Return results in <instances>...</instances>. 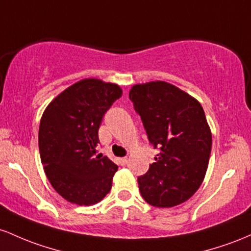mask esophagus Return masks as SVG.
<instances>
[{
    "mask_svg": "<svg viewBox=\"0 0 251 251\" xmlns=\"http://www.w3.org/2000/svg\"><path fill=\"white\" fill-rule=\"evenodd\" d=\"M128 161H129L128 157H122V159H120V163H121V165H122V166L126 165V163H128Z\"/></svg>",
    "mask_w": 251,
    "mask_h": 251,
    "instance_id": "obj_1",
    "label": "esophagus"
}]
</instances>
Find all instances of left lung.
<instances>
[{
  "mask_svg": "<svg viewBox=\"0 0 251 251\" xmlns=\"http://www.w3.org/2000/svg\"><path fill=\"white\" fill-rule=\"evenodd\" d=\"M129 98L149 142L161 151L137 179L141 196L156 207L188 201L205 178L212 146L204 109L192 96L162 80L136 84Z\"/></svg>",
  "mask_w": 251,
  "mask_h": 251,
  "instance_id": "left-lung-1",
  "label": "left lung"
}]
</instances>
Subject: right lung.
Listing matches in <instances>:
<instances>
[{
    "mask_svg": "<svg viewBox=\"0 0 251 251\" xmlns=\"http://www.w3.org/2000/svg\"><path fill=\"white\" fill-rule=\"evenodd\" d=\"M122 96L117 84L86 78L69 86L45 109L39 128V151L53 188L77 205L100 201L112 186L117 166L96 155L103 116Z\"/></svg>",
    "mask_w": 251,
    "mask_h": 251,
    "instance_id": "1",
    "label": "right lung"
}]
</instances>
